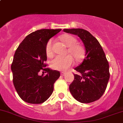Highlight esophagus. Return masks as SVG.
Masks as SVG:
<instances>
[{
    "label": "esophagus",
    "mask_w": 123,
    "mask_h": 123,
    "mask_svg": "<svg viewBox=\"0 0 123 123\" xmlns=\"http://www.w3.org/2000/svg\"><path fill=\"white\" fill-rule=\"evenodd\" d=\"M65 74H66V73L64 72H61V75H62V76H64V75H65Z\"/></svg>",
    "instance_id": "34e87169"
}]
</instances>
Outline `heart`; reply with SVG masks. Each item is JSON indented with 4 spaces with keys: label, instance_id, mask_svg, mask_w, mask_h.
I'll return each instance as SVG.
<instances>
[{
    "label": "heart",
    "instance_id": "heart-1",
    "mask_svg": "<svg viewBox=\"0 0 123 123\" xmlns=\"http://www.w3.org/2000/svg\"><path fill=\"white\" fill-rule=\"evenodd\" d=\"M61 40L67 47L68 51L77 62H80L84 57L85 51L82 45L77 44V40L74 36L69 34H64L61 37ZM53 41L49 40L47 43L45 52L48 56L51 57L54 54L52 50ZM74 61L72 56L67 55L66 56H56L51 62V67L58 71H66L73 64Z\"/></svg>",
    "mask_w": 123,
    "mask_h": 123
}]
</instances>
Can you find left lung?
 <instances>
[{
    "label": "left lung",
    "mask_w": 123,
    "mask_h": 123,
    "mask_svg": "<svg viewBox=\"0 0 123 123\" xmlns=\"http://www.w3.org/2000/svg\"><path fill=\"white\" fill-rule=\"evenodd\" d=\"M64 32L76 35L81 39L86 50V57L75 69L74 80L69 90L74 98L82 103H89L102 97L110 78L109 65L103 48L95 37L82 29H64Z\"/></svg>",
    "instance_id": "obj_1"
}]
</instances>
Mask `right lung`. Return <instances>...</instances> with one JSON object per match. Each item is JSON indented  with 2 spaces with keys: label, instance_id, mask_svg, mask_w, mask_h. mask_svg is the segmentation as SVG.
Returning a JSON list of instances; mask_svg holds the SVG:
<instances>
[{
  "label": "right lung",
  "instance_id": "add662e5",
  "mask_svg": "<svg viewBox=\"0 0 123 123\" xmlns=\"http://www.w3.org/2000/svg\"><path fill=\"white\" fill-rule=\"evenodd\" d=\"M61 29H41L26 36L16 49L11 69L16 91L23 100L29 103H44L50 97L54 84L60 72L46 68L45 48L48 40ZM42 69L47 73L40 76Z\"/></svg>",
  "mask_w": 123,
  "mask_h": 123
}]
</instances>
